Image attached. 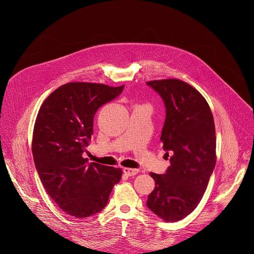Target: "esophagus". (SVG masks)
<instances>
[{
    "mask_svg": "<svg viewBox=\"0 0 254 254\" xmlns=\"http://www.w3.org/2000/svg\"><path fill=\"white\" fill-rule=\"evenodd\" d=\"M139 171H140L139 169H133V168H127V167L123 169L124 174L127 176H135L136 174L139 173Z\"/></svg>",
    "mask_w": 254,
    "mask_h": 254,
    "instance_id": "esophagus-1",
    "label": "esophagus"
}]
</instances>
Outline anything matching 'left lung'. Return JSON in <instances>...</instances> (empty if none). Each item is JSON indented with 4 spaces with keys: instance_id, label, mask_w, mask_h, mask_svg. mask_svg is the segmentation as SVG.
Segmentation results:
<instances>
[{
    "instance_id": "1",
    "label": "left lung",
    "mask_w": 254,
    "mask_h": 254,
    "mask_svg": "<svg viewBox=\"0 0 254 254\" xmlns=\"http://www.w3.org/2000/svg\"><path fill=\"white\" fill-rule=\"evenodd\" d=\"M162 98L166 118L160 141L170 166L155 182L147 207L165 222H176L194 210L216 164V134L211 109L203 96L179 79L146 82Z\"/></svg>"
}]
</instances>
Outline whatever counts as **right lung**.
Here are the masks:
<instances>
[{
	"instance_id": "obj_1",
	"label": "right lung",
	"mask_w": 254,
	"mask_h": 254,
	"mask_svg": "<svg viewBox=\"0 0 254 254\" xmlns=\"http://www.w3.org/2000/svg\"><path fill=\"white\" fill-rule=\"evenodd\" d=\"M124 85L70 82L55 90L39 109L32 153L39 177L50 197L73 217L92 216L107 205L122 170L88 163L94 116L115 99Z\"/></svg>"
}]
</instances>
